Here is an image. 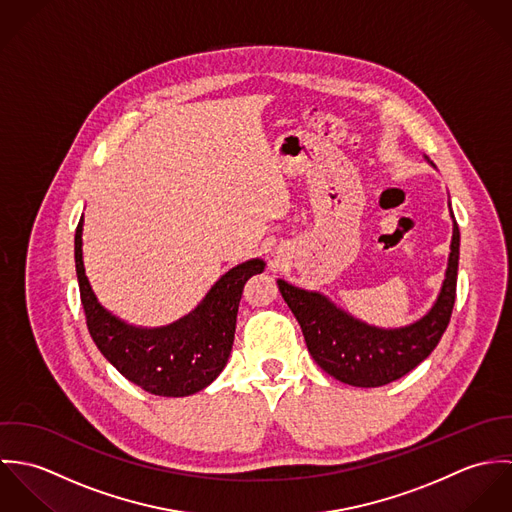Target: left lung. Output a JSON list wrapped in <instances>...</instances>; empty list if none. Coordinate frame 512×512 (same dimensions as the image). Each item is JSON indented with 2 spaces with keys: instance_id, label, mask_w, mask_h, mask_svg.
Masks as SVG:
<instances>
[{
  "instance_id": "8db88e82",
  "label": "left lung",
  "mask_w": 512,
  "mask_h": 512,
  "mask_svg": "<svg viewBox=\"0 0 512 512\" xmlns=\"http://www.w3.org/2000/svg\"><path fill=\"white\" fill-rule=\"evenodd\" d=\"M428 163L434 165L430 159ZM449 215L453 234L445 278L434 305L414 323L394 329L376 327L357 319L325 293L278 280L280 293L303 331L313 361L327 374L351 386L376 388L402 378L438 347L455 303L459 264V226L451 211Z\"/></svg>"
}]
</instances>
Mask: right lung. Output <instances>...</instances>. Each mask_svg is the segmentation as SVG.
Segmentation results:
<instances>
[{
    "mask_svg": "<svg viewBox=\"0 0 512 512\" xmlns=\"http://www.w3.org/2000/svg\"><path fill=\"white\" fill-rule=\"evenodd\" d=\"M82 226L74 234L80 301L92 341L110 365L149 394L179 398L207 388L228 363L244 284L262 274V258L246 260L211 286L199 305L161 327H138L108 311L92 290L82 260Z\"/></svg>",
    "mask_w": 512,
    "mask_h": 512,
    "instance_id": "1",
    "label": "right lung"
}]
</instances>
